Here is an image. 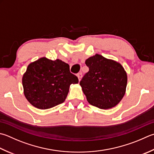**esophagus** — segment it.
<instances>
[{
  "mask_svg": "<svg viewBox=\"0 0 154 154\" xmlns=\"http://www.w3.org/2000/svg\"><path fill=\"white\" fill-rule=\"evenodd\" d=\"M77 77H78V79H79V81H80L81 79V77H82V73H78V74L77 75Z\"/></svg>",
  "mask_w": 154,
  "mask_h": 154,
  "instance_id": "obj_1",
  "label": "esophagus"
}]
</instances>
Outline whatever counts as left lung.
I'll return each instance as SVG.
<instances>
[{
	"label": "left lung",
	"mask_w": 154,
	"mask_h": 154,
	"mask_svg": "<svg viewBox=\"0 0 154 154\" xmlns=\"http://www.w3.org/2000/svg\"><path fill=\"white\" fill-rule=\"evenodd\" d=\"M85 64L89 70L79 83L87 101L102 109L116 106L127 86L128 76L123 66L99 54L87 59Z\"/></svg>",
	"instance_id": "obj_1"
}]
</instances>
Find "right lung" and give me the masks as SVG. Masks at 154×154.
I'll list each match as a JSON object with an SVG mask.
<instances>
[{"label": "right lung", "mask_w": 154, "mask_h": 154, "mask_svg": "<svg viewBox=\"0 0 154 154\" xmlns=\"http://www.w3.org/2000/svg\"><path fill=\"white\" fill-rule=\"evenodd\" d=\"M79 79L60 59L41 57L28 65L23 76L24 95L33 106L47 109L65 101L71 84Z\"/></svg>", "instance_id": "right-lung-1"}]
</instances>
